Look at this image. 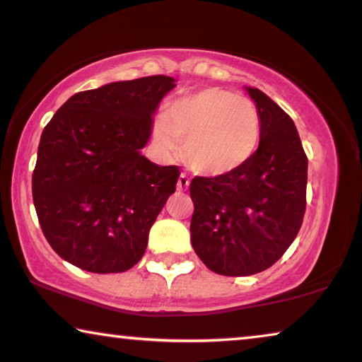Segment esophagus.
<instances>
[{"label":"esophagus","mask_w":362,"mask_h":362,"mask_svg":"<svg viewBox=\"0 0 362 362\" xmlns=\"http://www.w3.org/2000/svg\"><path fill=\"white\" fill-rule=\"evenodd\" d=\"M188 185H190V177H188L187 174H180L179 182H177V188H179L180 192H185Z\"/></svg>","instance_id":"esophagus-1"}]
</instances>
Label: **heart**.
Segmentation results:
<instances>
[{
    "instance_id": "1",
    "label": "heart",
    "mask_w": 362,
    "mask_h": 362,
    "mask_svg": "<svg viewBox=\"0 0 362 362\" xmlns=\"http://www.w3.org/2000/svg\"><path fill=\"white\" fill-rule=\"evenodd\" d=\"M154 139L165 154L183 146L185 163L198 174L221 177L239 170L260 141V115L245 95L204 88L167 105L154 123Z\"/></svg>"
}]
</instances>
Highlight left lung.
Here are the masks:
<instances>
[{
	"mask_svg": "<svg viewBox=\"0 0 362 362\" xmlns=\"http://www.w3.org/2000/svg\"><path fill=\"white\" fill-rule=\"evenodd\" d=\"M260 115V143L242 169L195 177L192 245L224 276H249L276 263L305 213L307 156L294 122L260 89L247 88Z\"/></svg>",
	"mask_w": 362,
	"mask_h": 362,
	"instance_id": "left-lung-1",
	"label": "left lung"
}]
</instances>
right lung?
<instances>
[{
  "instance_id": "obj_1",
  "label": "right lung",
  "mask_w": 362,
  "mask_h": 362,
  "mask_svg": "<svg viewBox=\"0 0 362 362\" xmlns=\"http://www.w3.org/2000/svg\"><path fill=\"white\" fill-rule=\"evenodd\" d=\"M169 76L118 81L69 97L43 128L32 197L43 235L63 260L122 273L141 260L179 167L141 154Z\"/></svg>"
}]
</instances>
